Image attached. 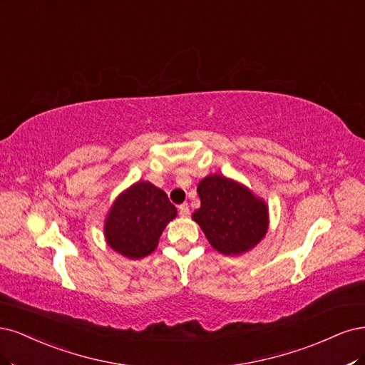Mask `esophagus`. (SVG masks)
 Returning a JSON list of instances; mask_svg holds the SVG:
<instances>
[{
    "label": "esophagus",
    "instance_id": "esophagus-1",
    "mask_svg": "<svg viewBox=\"0 0 365 365\" xmlns=\"http://www.w3.org/2000/svg\"><path fill=\"white\" fill-rule=\"evenodd\" d=\"M179 215H180V217H183V218H187V217H190V206H187L186 203L180 205V206H179Z\"/></svg>",
    "mask_w": 365,
    "mask_h": 365
}]
</instances>
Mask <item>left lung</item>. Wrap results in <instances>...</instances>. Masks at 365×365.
<instances>
[{
	"instance_id": "obj_1",
	"label": "left lung",
	"mask_w": 365,
	"mask_h": 365,
	"mask_svg": "<svg viewBox=\"0 0 365 365\" xmlns=\"http://www.w3.org/2000/svg\"><path fill=\"white\" fill-rule=\"evenodd\" d=\"M197 192L202 205L192 220L217 252L240 256L265 238L268 205L249 186L222 174H209L200 180Z\"/></svg>"
}]
</instances>
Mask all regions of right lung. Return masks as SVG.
Instances as JSON below:
<instances>
[{"mask_svg": "<svg viewBox=\"0 0 365 365\" xmlns=\"http://www.w3.org/2000/svg\"><path fill=\"white\" fill-rule=\"evenodd\" d=\"M178 209L160 187L139 180L113 200L104 218V240L127 259H140L156 250L159 238Z\"/></svg>", "mask_w": 365, "mask_h": 365, "instance_id": "right-lung-1", "label": "right lung"}]
</instances>
